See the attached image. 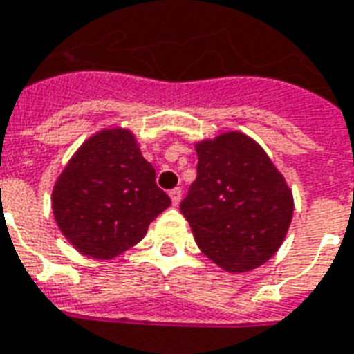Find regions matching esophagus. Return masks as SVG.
Listing matches in <instances>:
<instances>
[{
	"mask_svg": "<svg viewBox=\"0 0 354 354\" xmlns=\"http://www.w3.org/2000/svg\"><path fill=\"white\" fill-rule=\"evenodd\" d=\"M169 195H171L172 204H174V206H178V204H180V201H182V189L180 187L171 189V193H169Z\"/></svg>",
	"mask_w": 354,
	"mask_h": 354,
	"instance_id": "1",
	"label": "esophagus"
}]
</instances>
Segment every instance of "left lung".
<instances>
[{"mask_svg":"<svg viewBox=\"0 0 354 354\" xmlns=\"http://www.w3.org/2000/svg\"><path fill=\"white\" fill-rule=\"evenodd\" d=\"M196 180L180 209L204 254L228 273H245L279 250L293 196L267 153L230 131L196 145Z\"/></svg>","mask_w":354,"mask_h":354,"instance_id":"obj_1","label":"left lung"}]
</instances>
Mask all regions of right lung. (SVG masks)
<instances>
[{
	"mask_svg": "<svg viewBox=\"0 0 354 354\" xmlns=\"http://www.w3.org/2000/svg\"><path fill=\"white\" fill-rule=\"evenodd\" d=\"M51 206L59 228L83 254L107 260L141 241L171 206L133 135L105 129L74 153L59 176Z\"/></svg>",
	"mask_w": 354,
	"mask_h": 354,
	"instance_id": "obj_1",
	"label": "right lung"
}]
</instances>
